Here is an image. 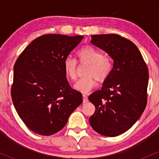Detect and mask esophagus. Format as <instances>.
Listing matches in <instances>:
<instances>
[{
    "mask_svg": "<svg viewBox=\"0 0 159 159\" xmlns=\"http://www.w3.org/2000/svg\"><path fill=\"white\" fill-rule=\"evenodd\" d=\"M82 98H83V103H85L87 102H88V98L87 97L86 95H82Z\"/></svg>",
    "mask_w": 159,
    "mask_h": 159,
    "instance_id": "34e87169",
    "label": "esophagus"
}]
</instances>
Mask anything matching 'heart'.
I'll use <instances>...</instances> for the list:
<instances>
[{"instance_id":"obj_1","label":"heart","mask_w":159,"mask_h":159,"mask_svg":"<svg viewBox=\"0 0 159 159\" xmlns=\"http://www.w3.org/2000/svg\"><path fill=\"white\" fill-rule=\"evenodd\" d=\"M80 63L88 64L85 75L78 80L75 88L82 93H88L96 85V80L100 82H105L112 72L114 63L109 56L103 54V52L92 45H84L77 52ZM64 70L66 77L71 80L77 77V61L67 57L64 61Z\"/></svg>"}]
</instances>
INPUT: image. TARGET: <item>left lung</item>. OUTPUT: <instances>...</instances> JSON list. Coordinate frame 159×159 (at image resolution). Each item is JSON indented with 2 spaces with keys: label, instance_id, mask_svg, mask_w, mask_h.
<instances>
[{
  "label": "left lung",
  "instance_id": "1",
  "mask_svg": "<svg viewBox=\"0 0 159 159\" xmlns=\"http://www.w3.org/2000/svg\"><path fill=\"white\" fill-rule=\"evenodd\" d=\"M91 37V43L113 58L114 66L101 90L89 95L95 107L89 122L98 133L116 137L129 129L144 111L148 69L138 47L128 39L116 34Z\"/></svg>",
  "mask_w": 159,
  "mask_h": 159
}]
</instances>
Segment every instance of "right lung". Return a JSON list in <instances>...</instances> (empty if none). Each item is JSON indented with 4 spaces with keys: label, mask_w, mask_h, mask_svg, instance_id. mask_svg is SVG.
Returning <instances> with one entry per match:
<instances>
[{
    "label": "right lung",
    "mask_w": 159,
    "mask_h": 159,
    "mask_svg": "<svg viewBox=\"0 0 159 159\" xmlns=\"http://www.w3.org/2000/svg\"><path fill=\"white\" fill-rule=\"evenodd\" d=\"M83 38L44 34L17 58L11 98L19 117L32 132L45 136L56 133L82 103L81 93L67 81L64 61Z\"/></svg>",
    "instance_id": "1"
}]
</instances>
